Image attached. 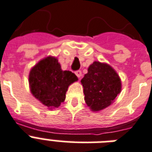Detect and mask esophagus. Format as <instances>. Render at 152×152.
<instances>
[{
  "label": "esophagus",
  "instance_id": "1",
  "mask_svg": "<svg viewBox=\"0 0 152 152\" xmlns=\"http://www.w3.org/2000/svg\"><path fill=\"white\" fill-rule=\"evenodd\" d=\"M75 73H76V76H77L78 78H80L81 76H82V72H81L80 70H78V71H76Z\"/></svg>",
  "mask_w": 152,
  "mask_h": 152
}]
</instances>
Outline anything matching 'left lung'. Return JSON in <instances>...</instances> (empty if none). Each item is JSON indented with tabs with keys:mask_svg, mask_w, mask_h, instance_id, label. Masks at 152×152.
I'll list each match as a JSON object with an SVG mask.
<instances>
[{
	"mask_svg": "<svg viewBox=\"0 0 152 152\" xmlns=\"http://www.w3.org/2000/svg\"><path fill=\"white\" fill-rule=\"evenodd\" d=\"M84 100L92 111L110 105L121 91V82L114 69L106 63L93 62L81 80Z\"/></svg>",
	"mask_w": 152,
	"mask_h": 152,
	"instance_id": "obj_1",
	"label": "left lung"
}]
</instances>
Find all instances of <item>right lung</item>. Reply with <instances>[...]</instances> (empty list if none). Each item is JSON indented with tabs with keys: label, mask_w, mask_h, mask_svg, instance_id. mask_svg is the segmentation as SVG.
Listing matches in <instances>:
<instances>
[{
	"label": "right lung",
	"mask_w": 152,
	"mask_h": 152,
	"mask_svg": "<svg viewBox=\"0 0 152 152\" xmlns=\"http://www.w3.org/2000/svg\"><path fill=\"white\" fill-rule=\"evenodd\" d=\"M78 80L70 71H63L58 60L49 57L41 60L29 73L31 92L49 109L57 108L65 99L69 86Z\"/></svg>",
	"instance_id": "add662e5"
}]
</instances>
